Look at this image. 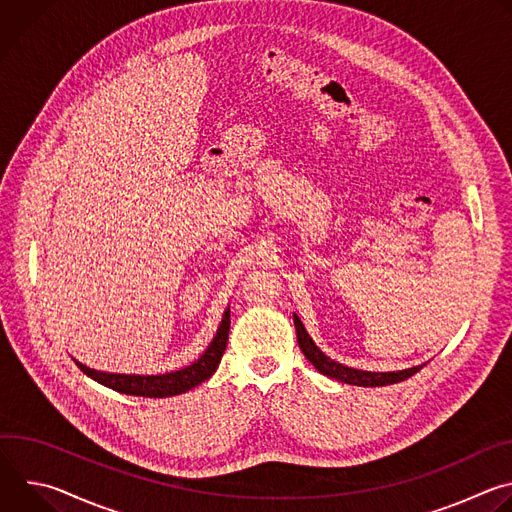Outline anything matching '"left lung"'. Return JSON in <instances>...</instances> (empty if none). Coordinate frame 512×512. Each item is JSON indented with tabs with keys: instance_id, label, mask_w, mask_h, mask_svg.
Here are the masks:
<instances>
[{
	"instance_id": "obj_1",
	"label": "left lung",
	"mask_w": 512,
	"mask_h": 512,
	"mask_svg": "<svg viewBox=\"0 0 512 512\" xmlns=\"http://www.w3.org/2000/svg\"><path fill=\"white\" fill-rule=\"evenodd\" d=\"M294 326H296V334H298V344L304 352V356L314 364V369L330 379H336L340 383L346 385H356V387H385V385H393V383H401L409 377H413L417 371L423 369V364L419 367H411L405 371H391V373H371V371H360V369H352V367H344V364L332 360L330 356H326L316 342L312 340V336L306 332L302 320L298 318V314H294Z\"/></svg>"
}]
</instances>
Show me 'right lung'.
Masks as SVG:
<instances>
[{
  "label": "right lung",
  "mask_w": 512,
  "mask_h": 512,
  "mask_svg": "<svg viewBox=\"0 0 512 512\" xmlns=\"http://www.w3.org/2000/svg\"><path fill=\"white\" fill-rule=\"evenodd\" d=\"M229 328H231V308H227L223 312V320H221V324H218L216 334L210 340V344L206 346V350L192 364H188V367H182V369L170 371V373H160V375L105 373V371L89 369L87 364H83L79 360H75V362L87 377H91L93 381H97L117 393L135 395V397H154V399L174 397V395H182V393L198 387L200 383H204L206 379H210L214 375V371L218 369V362H221V356L227 348Z\"/></svg>",
  "instance_id": "right-lung-1"
}]
</instances>
